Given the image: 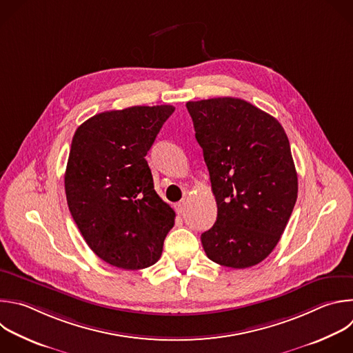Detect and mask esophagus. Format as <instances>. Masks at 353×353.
<instances>
[{
	"label": "esophagus",
	"mask_w": 353,
	"mask_h": 353,
	"mask_svg": "<svg viewBox=\"0 0 353 353\" xmlns=\"http://www.w3.org/2000/svg\"><path fill=\"white\" fill-rule=\"evenodd\" d=\"M185 206H187V201H185V199H181L180 202H177V203L174 205V209H176L177 213H183V212L185 210Z\"/></svg>",
	"instance_id": "obj_1"
}]
</instances>
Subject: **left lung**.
Listing matches in <instances>:
<instances>
[{"label":"left lung","instance_id":"8db88e82","mask_svg":"<svg viewBox=\"0 0 353 353\" xmlns=\"http://www.w3.org/2000/svg\"><path fill=\"white\" fill-rule=\"evenodd\" d=\"M217 217L202 232L206 256L247 269L276 248L298 196L290 141L276 117L231 97L187 102Z\"/></svg>","mask_w":353,"mask_h":353}]
</instances>
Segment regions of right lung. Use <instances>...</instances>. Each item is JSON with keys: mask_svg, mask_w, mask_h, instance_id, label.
Here are the masks:
<instances>
[{"mask_svg": "<svg viewBox=\"0 0 353 353\" xmlns=\"http://www.w3.org/2000/svg\"><path fill=\"white\" fill-rule=\"evenodd\" d=\"M174 112L172 105L98 113L73 136L65 172L69 210L103 262L126 270L152 266L174 225V210L154 190L145 155Z\"/></svg>", "mask_w": 353, "mask_h": 353, "instance_id": "right-lung-1", "label": "right lung"}]
</instances>
